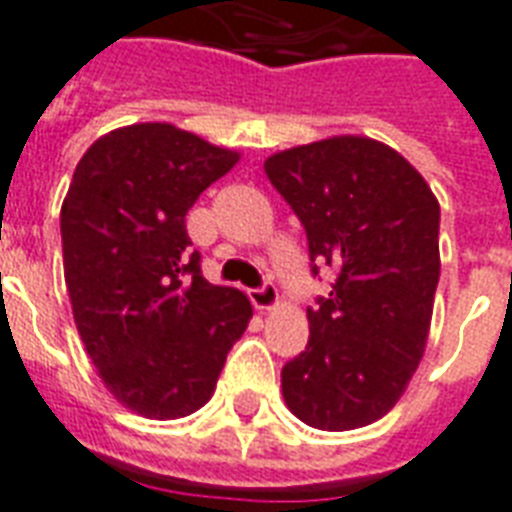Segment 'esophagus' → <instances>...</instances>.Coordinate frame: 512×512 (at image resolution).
<instances>
[{"instance_id": "esophagus-1", "label": "esophagus", "mask_w": 512, "mask_h": 512, "mask_svg": "<svg viewBox=\"0 0 512 512\" xmlns=\"http://www.w3.org/2000/svg\"><path fill=\"white\" fill-rule=\"evenodd\" d=\"M249 298H252V304L257 306V309H274L276 304H279V290H276L274 285H260L255 287V290H249Z\"/></svg>"}]
</instances>
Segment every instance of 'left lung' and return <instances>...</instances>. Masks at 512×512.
Instances as JSON below:
<instances>
[{
  "instance_id": "1",
  "label": "left lung",
  "mask_w": 512,
  "mask_h": 512,
  "mask_svg": "<svg viewBox=\"0 0 512 512\" xmlns=\"http://www.w3.org/2000/svg\"><path fill=\"white\" fill-rule=\"evenodd\" d=\"M266 176L301 219L312 263L339 274L306 309V350L282 369L287 407L314 429L369 426L393 410L426 350L437 198L399 151L363 135L271 154Z\"/></svg>"
}]
</instances>
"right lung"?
<instances>
[{"mask_svg": "<svg viewBox=\"0 0 512 512\" xmlns=\"http://www.w3.org/2000/svg\"><path fill=\"white\" fill-rule=\"evenodd\" d=\"M238 162L165 121L94 140L62 203L64 282L105 388L143 418L200 410L252 304L211 285L187 236L200 192Z\"/></svg>", "mask_w": 512, "mask_h": 512, "instance_id": "1", "label": "right lung"}]
</instances>
